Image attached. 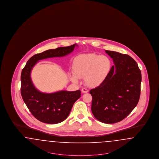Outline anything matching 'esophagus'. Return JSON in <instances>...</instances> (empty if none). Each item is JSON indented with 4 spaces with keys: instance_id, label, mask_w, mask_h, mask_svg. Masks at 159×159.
<instances>
[{
    "instance_id": "1",
    "label": "esophagus",
    "mask_w": 159,
    "mask_h": 159,
    "mask_svg": "<svg viewBox=\"0 0 159 159\" xmlns=\"http://www.w3.org/2000/svg\"><path fill=\"white\" fill-rule=\"evenodd\" d=\"M82 92L83 93H87V92H88V90L86 89H85V88H83V89H82Z\"/></svg>"
}]
</instances>
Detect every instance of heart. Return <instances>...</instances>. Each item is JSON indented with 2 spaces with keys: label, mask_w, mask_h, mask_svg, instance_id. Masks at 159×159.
Returning a JSON list of instances; mask_svg holds the SVG:
<instances>
[{
  "label": "heart",
  "mask_w": 159,
  "mask_h": 159,
  "mask_svg": "<svg viewBox=\"0 0 159 159\" xmlns=\"http://www.w3.org/2000/svg\"><path fill=\"white\" fill-rule=\"evenodd\" d=\"M111 68V60L106 55L82 54L74 60V75L70 76V79L72 82L77 83L79 82V78L84 77V82L87 86L97 87L106 80Z\"/></svg>",
  "instance_id": "heart-1"
}]
</instances>
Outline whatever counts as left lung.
Wrapping results in <instances>:
<instances>
[{
    "mask_svg": "<svg viewBox=\"0 0 159 159\" xmlns=\"http://www.w3.org/2000/svg\"><path fill=\"white\" fill-rule=\"evenodd\" d=\"M113 60L106 80L91 89V110L99 121L111 124L126 117L138 103L141 93V73L128 55L106 51Z\"/></svg>",
    "mask_w": 159,
    "mask_h": 159,
    "instance_id": "left-lung-1",
    "label": "left lung"
}]
</instances>
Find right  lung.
Listing matches in <instances>:
<instances>
[{
	"mask_svg": "<svg viewBox=\"0 0 159 159\" xmlns=\"http://www.w3.org/2000/svg\"><path fill=\"white\" fill-rule=\"evenodd\" d=\"M76 44L49 49L33 55L28 60L21 75V93L31 113L39 121L57 124L67 119L72 107L81 96L80 90L60 91L52 93H43L34 87L31 71L38 61L48 58L62 57L73 51Z\"/></svg>",
	"mask_w": 159,
	"mask_h": 159,
	"instance_id": "obj_1",
	"label": "right lung"
}]
</instances>
